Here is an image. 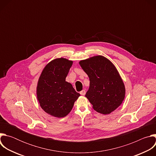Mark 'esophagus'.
Instances as JSON below:
<instances>
[{
    "label": "esophagus",
    "mask_w": 156,
    "mask_h": 156,
    "mask_svg": "<svg viewBox=\"0 0 156 156\" xmlns=\"http://www.w3.org/2000/svg\"><path fill=\"white\" fill-rule=\"evenodd\" d=\"M80 94H81V95H83V96H84L85 94H86V91L84 90H82L81 92H80Z\"/></svg>",
    "instance_id": "1"
}]
</instances>
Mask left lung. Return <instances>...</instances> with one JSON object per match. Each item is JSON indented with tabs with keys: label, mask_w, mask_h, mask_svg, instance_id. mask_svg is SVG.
<instances>
[{
	"label": "left lung",
	"mask_w": 156,
	"mask_h": 156,
	"mask_svg": "<svg viewBox=\"0 0 156 156\" xmlns=\"http://www.w3.org/2000/svg\"><path fill=\"white\" fill-rule=\"evenodd\" d=\"M90 78V88L85 96L98 112L108 114L125 98V88L115 66L103 56H95L80 62Z\"/></svg>",
	"instance_id": "1"
}]
</instances>
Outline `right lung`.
Returning a JSON list of instances; mask_svg holds the SVG:
<instances>
[{
  "label": "right lung",
  "instance_id": "add662e5",
  "mask_svg": "<svg viewBox=\"0 0 156 156\" xmlns=\"http://www.w3.org/2000/svg\"><path fill=\"white\" fill-rule=\"evenodd\" d=\"M73 62L63 58L49 63L43 70L37 86V98L41 108L49 115L62 118L72 110L80 96L65 81Z\"/></svg>",
  "mask_w": 156,
  "mask_h": 156
}]
</instances>
